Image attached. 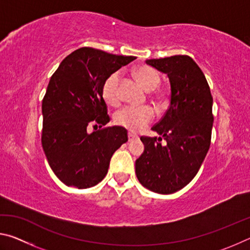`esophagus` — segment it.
<instances>
[{
  "mask_svg": "<svg viewBox=\"0 0 250 250\" xmlns=\"http://www.w3.org/2000/svg\"><path fill=\"white\" fill-rule=\"evenodd\" d=\"M128 138H129V141H133V140H135V139H138V135H137V134H133V133L129 132V134H128Z\"/></svg>",
  "mask_w": 250,
  "mask_h": 250,
  "instance_id": "1",
  "label": "esophagus"
}]
</instances>
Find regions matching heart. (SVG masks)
<instances>
[{
	"instance_id": "obj_1",
	"label": "heart",
	"mask_w": 250,
	"mask_h": 250,
	"mask_svg": "<svg viewBox=\"0 0 250 250\" xmlns=\"http://www.w3.org/2000/svg\"><path fill=\"white\" fill-rule=\"evenodd\" d=\"M134 76L146 90L151 91L158 87L160 76L156 71L147 66H141L134 70ZM120 74L116 71L104 80L103 86L104 99L109 104H118V84ZM154 117L153 109L149 105L145 107H133L126 105L116 113L115 120L119 125L130 131H140L150 124Z\"/></svg>"
}]
</instances>
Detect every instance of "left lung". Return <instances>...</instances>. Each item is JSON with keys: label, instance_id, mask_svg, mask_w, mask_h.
<instances>
[{"label": "left lung", "instance_id": "obj_1", "mask_svg": "<svg viewBox=\"0 0 250 250\" xmlns=\"http://www.w3.org/2000/svg\"><path fill=\"white\" fill-rule=\"evenodd\" d=\"M146 62L167 75L171 96L166 115L152 128L160 137L141 138L145 151L135 161V174L150 191L172 194L194 179L209 149L213 98L204 74L189 56Z\"/></svg>", "mask_w": 250, "mask_h": 250}]
</instances>
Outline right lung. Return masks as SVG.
I'll return each mask as SVG.
<instances>
[{
  "instance_id": "obj_1",
  "label": "right lung",
  "mask_w": 250,
  "mask_h": 250,
  "mask_svg": "<svg viewBox=\"0 0 250 250\" xmlns=\"http://www.w3.org/2000/svg\"><path fill=\"white\" fill-rule=\"evenodd\" d=\"M134 59L83 47L68 55L50 77L42 104V146L50 168L65 185L87 188L98 184L112 154L128 141L122 126L91 133L89 128L110 121L104 80Z\"/></svg>"
}]
</instances>
